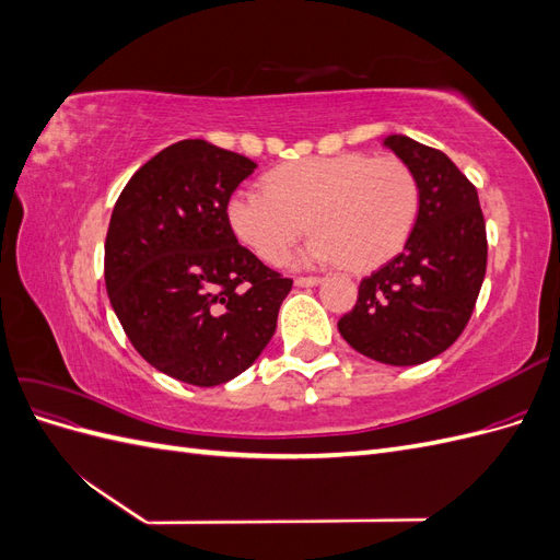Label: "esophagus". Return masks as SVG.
Here are the masks:
<instances>
[{
	"mask_svg": "<svg viewBox=\"0 0 560 560\" xmlns=\"http://www.w3.org/2000/svg\"><path fill=\"white\" fill-rule=\"evenodd\" d=\"M294 284H296V287H315V284H319V278H317V276H306V278L301 276V278L294 280Z\"/></svg>",
	"mask_w": 560,
	"mask_h": 560,
	"instance_id": "34e87169",
	"label": "esophagus"
}]
</instances>
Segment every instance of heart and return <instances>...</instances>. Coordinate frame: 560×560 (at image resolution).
Here are the masks:
<instances>
[{
    "label": "heart",
    "mask_w": 560,
    "mask_h": 560,
    "mask_svg": "<svg viewBox=\"0 0 560 560\" xmlns=\"http://www.w3.org/2000/svg\"><path fill=\"white\" fill-rule=\"evenodd\" d=\"M418 179L399 159L317 156L266 175V189L233 191L226 222L259 259L280 264L299 235L315 231L294 257L301 266H374L395 254L416 224Z\"/></svg>",
    "instance_id": "heart-1"
}]
</instances>
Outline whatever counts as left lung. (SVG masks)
Segmentation results:
<instances>
[{"mask_svg": "<svg viewBox=\"0 0 560 560\" xmlns=\"http://www.w3.org/2000/svg\"><path fill=\"white\" fill-rule=\"evenodd\" d=\"M383 147L413 171L418 217L397 257L360 282L338 331L371 360L413 366L463 334L486 276V224L477 189L444 151L406 135H387Z\"/></svg>", "mask_w": 560, "mask_h": 560, "instance_id": "8db88e82", "label": "left lung"}]
</instances>
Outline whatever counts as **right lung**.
<instances>
[{"instance_id":"add662e5","label":"right lung","mask_w":560,"mask_h":560,"mask_svg":"<svg viewBox=\"0 0 560 560\" xmlns=\"http://www.w3.org/2000/svg\"><path fill=\"white\" fill-rule=\"evenodd\" d=\"M254 167L206 140H182L147 161L114 206L112 308L132 348L182 383L212 387L249 369L292 290L226 222V202Z\"/></svg>"}]
</instances>
